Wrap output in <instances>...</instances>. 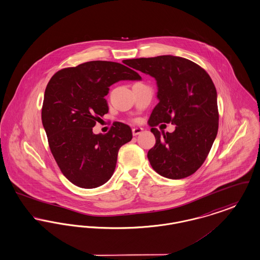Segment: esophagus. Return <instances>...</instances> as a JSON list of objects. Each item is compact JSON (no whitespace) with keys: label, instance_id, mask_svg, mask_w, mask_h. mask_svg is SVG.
<instances>
[{"label":"esophagus","instance_id":"obj_1","mask_svg":"<svg viewBox=\"0 0 260 260\" xmlns=\"http://www.w3.org/2000/svg\"><path fill=\"white\" fill-rule=\"evenodd\" d=\"M142 131H143V128H141V127H134V128H133V135H134L135 137L138 136L139 134L142 133Z\"/></svg>","mask_w":260,"mask_h":260}]
</instances>
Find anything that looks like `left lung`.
Wrapping results in <instances>:
<instances>
[{"label":"left lung","instance_id":"obj_1","mask_svg":"<svg viewBox=\"0 0 260 260\" xmlns=\"http://www.w3.org/2000/svg\"><path fill=\"white\" fill-rule=\"evenodd\" d=\"M127 66L154 77L159 103L148 124L156 143L147 153L152 168L161 176L179 180L203 164L218 132L217 92L209 75L182 57L158 56L125 60ZM160 122L176 125L173 133H160Z\"/></svg>","mask_w":260,"mask_h":260}]
</instances>
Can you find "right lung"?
<instances>
[{"label":"right lung","instance_id":"1","mask_svg":"<svg viewBox=\"0 0 260 260\" xmlns=\"http://www.w3.org/2000/svg\"><path fill=\"white\" fill-rule=\"evenodd\" d=\"M137 72L115 61H92L56 73L47 84L42 123L51 152L63 176L82 188L111 179L120 147L133 138L127 124L115 122L106 135L92 127L109 111L104 98L121 80H140Z\"/></svg>","mask_w":260,"mask_h":260}]
</instances>
